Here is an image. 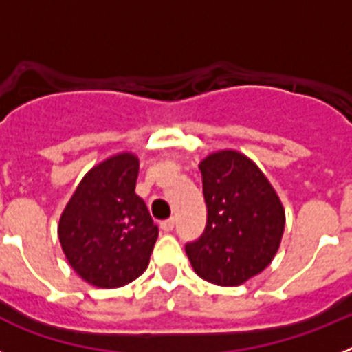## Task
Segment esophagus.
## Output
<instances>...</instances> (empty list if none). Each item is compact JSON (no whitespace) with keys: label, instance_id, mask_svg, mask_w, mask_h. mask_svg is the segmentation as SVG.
Here are the masks:
<instances>
[{"label":"esophagus","instance_id":"esophagus-1","mask_svg":"<svg viewBox=\"0 0 352 352\" xmlns=\"http://www.w3.org/2000/svg\"><path fill=\"white\" fill-rule=\"evenodd\" d=\"M174 226H176V220H174V219L164 220V222L160 223L162 231H166V232H170V231H173V229H174Z\"/></svg>","mask_w":352,"mask_h":352}]
</instances>
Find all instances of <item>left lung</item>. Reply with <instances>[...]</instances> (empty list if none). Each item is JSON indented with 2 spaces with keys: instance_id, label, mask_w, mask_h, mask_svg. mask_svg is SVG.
I'll return each mask as SVG.
<instances>
[{
  "instance_id": "obj_1",
  "label": "left lung",
  "mask_w": 352,
  "mask_h": 352,
  "mask_svg": "<svg viewBox=\"0 0 352 352\" xmlns=\"http://www.w3.org/2000/svg\"><path fill=\"white\" fill-rule=\"evenodd\" d=\"M199 169L208 220L203 234L185 245L186 256L211 284H243L263 272L280 247V199L259 167L234 149L208 155Z\"/></svg>"
}]
</instances>
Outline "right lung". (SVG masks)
<instances>
[{
  "label": "right lung",
  "mask_w": 352,
  "mask_h": 352,
  "mask_svg": "<svg viewBox=\"0 0 352 352\" xmlns=\"http://www.w3.org/2000/svg\"><path fill=\"white\" fill-rule=\"evenodd\" d=\"M139 160L120 153L93 167L60 219L61 248L84 280L114 289L148 268L158 238L146 203L135 194Z\"/></svg>",
  "instance_id": "1"
}]
</instances>
